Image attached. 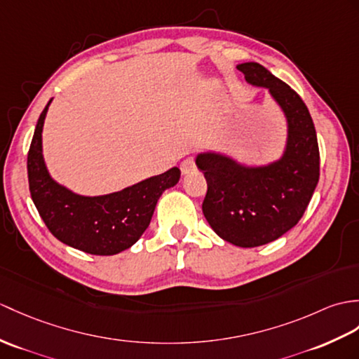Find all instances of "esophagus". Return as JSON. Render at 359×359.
Segmentation results:
<instances>
[{
  "mask_svg": "<svg viewBox=\"0 0 359 359\" xmlns=\"http://www.w3.org/2000/svg\"><path fill=\"white\" fill-rule=\"evenodd\" d=\"M180 171L183 176H188V174L196 171V163L193 159H185L180 163Z\"/></svg>",
  "mask_w": 359,
  "mask_h": 359,
  "instance_id": "1",
  "label": "esophagus"
}]
</instances>
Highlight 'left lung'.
<instances>
[{
  "instance_id": "left-lung-1",
  "label": "left lung",
  "mask_w": 359,
  "mask_h": 359,
  "mask_svg": "<svg viewBox=\"0 0 359 359\" xmlns=\"http://www.w3.org/2000/svg\"><path fill=\"white\" fill-rule=\"evenodd\" d=\"M248 84L266 88L286 119L281 156L248 165L219 151L196 157L208 183L202 211L215 234L240 248L280 238L303 217L320 179V151L303 99L258 62L238 64Z\"/></svg>"
}]
</instances>
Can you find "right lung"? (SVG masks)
Returning a JSON list of instances; mask_svg holds the SVG:
<instances>
[{
	"instance_id": "1",
	"label": "right lung",
	"mask_w": 359,
	"mask_h": 359,
	"mask_svg": "<svg viewBox=\"0 0 359 359\" xmlns=\"http://www.w3.org/2000/svg\"><path fill=\"white\" fill-rule=\"evenodd\" d=\"M48 104L41 113L27 156L32 200L46 226L64 245L93 255H114L142 237L165 189L180 179L177 166L116 193L81 196L57 183L43 156V128Z\"/></svg>"
}]
</instances>
